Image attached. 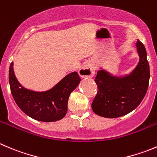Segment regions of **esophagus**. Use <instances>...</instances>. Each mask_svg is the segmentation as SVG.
<instances>
[{
	"label": "esophagus",
	"instance_id": "esophagus-1",
	"mask_svg": "<svg viewBox=\"0 0 157 157\" xmlns=\"http://www.w3.org/2000/svg\"><path fill=\"white\" fill-rule=\"evenodd\" d=\"M95 74L94 64L91 62H86L82 66L79 71V74L82 78H90L93 77Z\"/></svg>",
	"mask_w": 157,
	"mask_h": 157
}]
</instances>
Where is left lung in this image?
<instances>
[{"instance_id":"obj_1","label":"left lung","mask_w":157,"mask_h":157,"mask_svg":"<svg viewBox=\"0 0 157 157\" xmlns=\"http://www.w3.org/2000/svg\"><path fill=\"white\" fill-rule=\"evenodd\" d=\"M136 51L139 62L130 73L113 75L100 67L95 78L97 94L91 106L97 115L117 118L136 109L147 94L150 80V66L144 45L137 40Z\"/></svg>"}]
</instances>
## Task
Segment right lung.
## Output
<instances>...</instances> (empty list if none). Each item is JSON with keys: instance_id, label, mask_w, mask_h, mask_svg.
Instances as JSON below:
<instances>
[{"instance_id": "1", "label": "right lung", "mask_w": 157, "mask_h": 157, "mask_svg": "<svg viewBox=\"0 0 157 157\" xmlns=\"http://www.w3.org/2000/svg\"><path fill=\"white\" fill-rule=\"evenodd\" d=\"M80 80L77 72L74 71L48 90L39 92L27 89L19 83L13 71V62L9 68L10 91L17 105L26 115L42 122H54L65 117L70 94Z\"/></svg>"}]
</instances>
